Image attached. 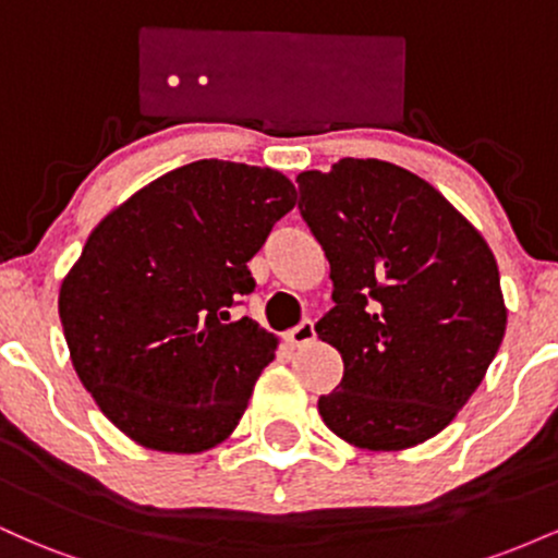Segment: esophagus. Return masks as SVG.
Masks as SVG:
<instances>
[{"mask_svg":"<svg viewBox=\"0 0 558 558\" xmlns=\"http://www.w3.org/2000/svg\"><path fill=\"white\" fill-rule=\"evenodd\" d=\"M315 323H312V319H301L296 328L286 332V343L291 345V349H301V345L315 341Z\"/></svg>","mask_w":558,"mask_h":558,"instance_id":"obj_1","label":"esophagus"}]
</instances>
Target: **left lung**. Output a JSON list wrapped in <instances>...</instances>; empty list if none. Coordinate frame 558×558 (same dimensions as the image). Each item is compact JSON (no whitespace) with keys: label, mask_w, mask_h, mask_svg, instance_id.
Wrapping results in <instances>:
<instances>
[{"label":"left lung","mask_w":558,"mask_h":558,"mask_svg":"<svg viewBox=\"0 0 558 558\" xmlns=\"http://www.w3.org/2000/svg\"><path fill=\"white\" fill-rule=\"evenodd\" d=\"M299 213L330 262L332 306L315 325L343 380L319 396L338 438L399 451L470 401L506 330L496 259L430 183L380 159L301 172Z\"/></svg>","instance_id":"1"}]
</instances>
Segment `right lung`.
Here are the masks:
<instances>
[{"label":"right lung","instance_id":"obj_1","mask_svg":"<svg viewBox=\"0 0 558 558\" xmlns=\"http://www.w3.org/2000/svg\"><path fill=\"white\" fill-rule=\"evenodd\" d=\"M293 204L278 170L198 159L88 235L60 319L83 388L128 438L198 453L235 430L278 341L230 310L257 286L246 262Z\"/></svg>","mask_w":558,"mask_h":558}]
</instances>
